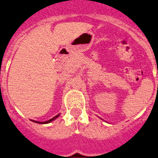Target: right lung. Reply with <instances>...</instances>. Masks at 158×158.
I'll return each mask as SVG.
<instances>
[{"mask_svg": "<svg viewBox=\"0 0 158 158\" xmlns=\"http://www.w3.org/2000/svg\"><path fill=\"white\" fill-rule=\"evenodd\" d=\"M59 116H60V114H57L56 116H55L54 118H52L50 119V120H48V121H46V122H37V121H33V120H32V122H34V123H40V124H47V123H51V122H52L53 120H55L56 118H57Z\"/></svg>", "mask_w": 158, "mask_h": 158, "instance_id": "obj_1", "label": "right lung"}]
</instances>
